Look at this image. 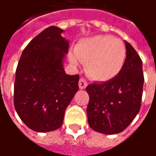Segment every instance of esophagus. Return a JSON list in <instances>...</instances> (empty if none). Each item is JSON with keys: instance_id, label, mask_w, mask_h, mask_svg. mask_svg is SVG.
<instances>
[{"instance_id": "34e87169", "label": "esophagus", "mask_w": 156, "mask_h": 156, "mask_svg": "<svg viewBox=\"0 0 156 156\" xmlns=\"http://www.w3.org/2000/svg\"><path fill=\"white\" fill-rule=\"evenodd\" d=\"M87 86V81L84 78H80L79 80V87L80 89H85Z\"/></svg>"}]
</instances>
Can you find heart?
<instances>
[{"label": "heart", "mask_w": 156, "mask_h": 156, "mask_svg": "<svg viewBox=\"0 0 156 156\" xmlns=\"http://www.w3.org/2000/svg\"><path fill=\"white\" fill-rule=\"evenodd\" d=\"M126 56V47L120 40L109 35H96L81 41L76 46V54H69V60L76 64L79 59L86 64L90 77L106 81L121 71Z\"/></svg>", "instance_id": "obj_1"}]
</instances>
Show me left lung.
Returning a JSON list of instances; mask_svg holds the SVG:
<instances>
[{"instance_id":"obj_1","label":"left lung","mask_w":156,"mask_h":156,"mask_svg":"<svg viewBox=\"0 0 156 156\" xmlns=\"http://www.w3.org/2000/svg\"><path fill=\"white\" fill-rule=\"evenodd\" d=\"M126 57L121 71L111 80L87 87L90 127L98 133L116 134L131 124L141 107L144 82L143 64L132 45L126 41Z\"/></svg>"}]
</instances>
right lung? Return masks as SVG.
Listing matches in <instances>:
<instances>
[{"mask_svg":"<svg viewBox=\"0 0 156 156\" xmlns=\"http://www.w3.org/2000/svg\"><path fill=\"white\" fill-rule=\"evenodd\" d=\"M63 31L50 26L36 35L23 51L16 69L15 109L23 122L38 133L59 128L79 89V76H69L63 67L69 51Z\"/></svg>","mask_w":156,"mask_h":156,"instance_id":"1","label":"right lung"}]
</instances>
